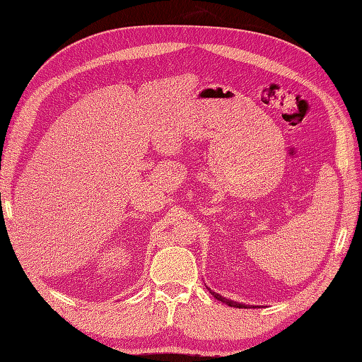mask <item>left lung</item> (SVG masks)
Instances as JSON below:
<instances>
[{
    "label": "left lung",
    "instance_id": "left-lung-1",
    "mask_svg": "<svg viewBox=\"0 0 362 362\" xmlns=\"http://www.w3.org/2000/svg\"><path fill=\"white\" fill-rule=\"evenodd\" d=\"M209 291H210V294H211L214 298L219 300V302H222V303H227L228 306H233V308H247V305H243V303L233 302V300H228V298H226V297H222V296L216 294V292H213L211 289H209Z\"/></svg>",
    "mask_w": 362,
    "mask_h": 362
}]
</instances>
